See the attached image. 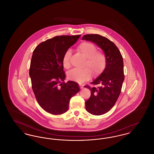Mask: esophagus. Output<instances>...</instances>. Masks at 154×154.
<instances>
[{
	"label": "esophagus",
	"mask_w": 154,
	"mask_h": 154,
	"mask_svg": "<svg viewBox=\"0 0 154 154\" xmlns=\"http://www.w3.org/2000/svg\"><path fill=\"white\" fill-rule=\"evenodd\" d=\"M80 88L81 89H82V88H84V86H83L82 85H81V84H80Z\"/></svg>",
	"instance_id": "34e87169"
}]
</instances>
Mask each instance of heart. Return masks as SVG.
<instances>
[{"label": "heart", "mask_w": 154, "mask_h": 154, "mask_svg": "<svg viewBox=\"0 0 154 154\" xmlns=\"http://www.w3.org/2000/svg\"><path fill=\"white\" fill-rule=\"evenodd\" d=\"M85 58L84 67L82 69H74L67 73V77L72 80L79 82H84L91 79L92 72L94 75L97 76L104 70L107 60L104 54L97 51L95 45L92 43L84 42L79 44L77 48ZM72 55V51L68 49L65 52L62 58V65L65 69L70 67V59Z\"/></svg>", "instance_id": "heart-1"}]
</instances>
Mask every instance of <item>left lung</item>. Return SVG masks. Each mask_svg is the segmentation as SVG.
Instances as JSON below:
<instances>
[{
	"mask_svg": "<svg viewBox=\"0 0 154 154\" xmlns=\"http://www.w3.org/2000/svg\"><path fill=\"white\" fill-rule=\"evenodd\" d=\"M82 40L97 45L106 57V66L102 73L91 82L98 86H84L91 91L85 102L86 110L92 115L100 116L112 108L121 94L125 79L123 58L116 44L105 37L91 34L83 36Z\"/></svg>",
	"mask_w": 154,
	"mask_h": 154,
	"instance_id": "1",
	"label": "left lung"
}]
</instances>
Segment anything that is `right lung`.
I'll return each mask as SVG.
<instances>
[{"label":"right lung","instance_id":"add662e5","mask_svg":"<svg viewBox=\"0 0 154 154\" xmlns=\"http://www.w3.org/2000/svg\"><path fill=\"white\" fill-rule=\"evenodd\" d=\"M80 36L54 37L38 44L33 52L29 69L32 89L40 107L51 114L66 112L71 97L80 91L77 82H64L62 58Z\"/></svg>","mask_w":154,"mask_h":154}]
</instances>
